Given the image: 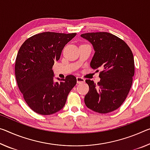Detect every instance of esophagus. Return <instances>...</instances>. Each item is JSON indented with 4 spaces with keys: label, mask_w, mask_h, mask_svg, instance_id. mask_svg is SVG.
I'll use <instances>...</instances> for the list:
<instances>
[{
    "label": "esophagus",
    "mask_w": 150,
    "mask_h": 150,
    "mask_svg": "<svg viewBox=\"0 0 150 150\" xmlns=\"http://www.w3.org/2000/svg\"><path fill=\"white\" fill-rule=\"evenodd\" d=\"M85 79L83 77H77V83H84L85 82Z\"/></svg>",
    "instance_id": "1"
}]
</instances>
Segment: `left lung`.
<instances>
[{
	"label": "left lung",
	"mask_w": 150,
	"mask_h": 150,
	"mask_svg": "<svg viewBox=\"0 0 150 150\" xmlns=\"http://www.w3.org/2000/svg\"><path fill=\"white\" fill-rule=\"evenodd\" d=\"M81 37L93 47L91 68L102 70L97 84L85 81L89 87L84 99L85 105L99 113L111 112L122 105L132 87L135 72L132 50L122 39L109 33H88Z\"/></svg>",
	"instance_id": "obj_1"
}]
</instances>
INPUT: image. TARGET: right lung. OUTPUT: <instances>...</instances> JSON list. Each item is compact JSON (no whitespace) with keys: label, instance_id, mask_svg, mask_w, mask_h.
I'll use <instances>...</instances> for the list:
<instances>
[{"label":"right lung","instance_id":"right-lung-1","mask_svg":"<svg viewBox=\"0 0 150 150\" xmlns=\"http://www.w3.org/2000/svg\"><path fill=\"white\" fill-rule=\"evenodd\" d=\"M77 33L45 32L23 42L15 61V77L29 108L41 115H51L63 108L71 90L77 83L74 75L54 82L52 68L65 45Z\"/></svg>","mask_w":150,"mask_h":150}]
</instances>
